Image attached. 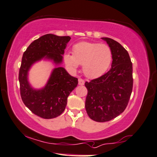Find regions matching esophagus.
<instances>
[{
    "instance_id": "obj_1",
    "label": "esophagus",
    "mask_w": 157,
    "mask_h": 157,
    "mask_svg": "<svg viewBox=\"0 0 157 157\" xmlns=\"http://www.w3.org/2000/svg\"><path fill=\"white\" fill-rule=\"evenodd\" d=\"M84 83H85V81L82 80V79L81 78L78 79V84L80 85V86H83Z\"/></svg>"
}]
</instances>
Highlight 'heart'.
<instances>
[{
    "label": "heart",
    "instance_id": "1",
    "mask_svg": "<svg viewBox=\"0 0 157 157\" xmlns=\"http://www.w3.org/2000/svg\"><path fill=\"white\" fill-rule=\"evenodd\" d=\"M112 50L108 45L88 41H81L73 47V54L67 52L63 60L67 69L75 72L80 64L88 78H97L106 72L112 63Z\"/></svg>",
    "mask_w": 157,
    "mask_h": 157
}]
</instances>
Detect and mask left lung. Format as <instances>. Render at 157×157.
<instances>
[{
  "label": "left lung",
  "mask_w": 157,
  "mask_h": 157,
  "mask_svg": "<svg viewBox=\"0 0 157 157\" xmlns=\"http://www.w3.org/2000/svg\"><path fill=\"white\" fill-rule=\"evenodd\" d=\"M101 39L112 50L111 69L101 77L85 83L88 89L86 112L97 122L108 121L124 112L133 86L132 63L127 51L112 39Z\"/></svg>",
  "instance_id": "obj_1"
}]
</instances>
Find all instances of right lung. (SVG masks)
Here are the masks:
<instances>
[{
	"label": "right lung",
	"mask_w": 157,
	"mask_h": 157,
	"mask_svg": "<svg viewBox=\"0 0 157 157\" xmlns=\"http://www.w3.org/2000/svg\"><path fill=\"white\" fill-rule=\"evenodd\" d=\"M70 39L51 33L44 35L33 41L22 56L19 72L22 101L32 113L45 119L56 118L63 112L68 97L78 84L77 78L60 66ZM42 59L52 62L55 68L45 86L35 89L29 82L28 74L32 65Z\"/></svg>",
	"instance_id": "obj_1"
}]
</instances>
